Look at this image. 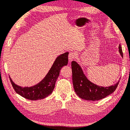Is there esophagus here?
I'll use <instances>...</instances> for the list:
<instances>
[{
	"instance_id": "34e87169",
	"label": "esophagus",
	"mask_w": 130,
	"mask_h": 130,
	"mask_svg": "<svg viewBox=\"0 0 130 130\" xmlns=\"http://www.w3.org/2000/svg\"><path fill=\"white\" fill-rule=\"evenodd\" d=\"M75 57V55L74 53H73V52H70L68 56V58H69V61L70 62L72 61L74 59Z\"/></svg>"
}]
</instances>
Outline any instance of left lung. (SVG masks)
<instances>
[{
	"label": "left lung",
	"mask_w": 130,
	"mask_h": 130,
	"mask_svg": "<svg viewBox=\"0 0 130 130\" xmlns=\"http://www.w3.org/2000/svg\"><path fill=\"white\" fill-rule=\"evenodd\" d=\"M119 52L123 57V52L121 45ZM72 79L75 92L81 99L86 100L96 101L105 98L116 90L119 82L114 85L107 87L99 86L91 82L83 74L80 67L74 61L72 62Z\"/></svg>",
	"instance_id": "1"
}]
</instances>
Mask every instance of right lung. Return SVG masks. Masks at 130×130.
I'll list each match as a JSON object with an SVG mask.
<instances>
[{
    "label": "right lung",
    "instance_id": "obj_1",
    "mask_svg": "<svg viewBox=\"0 0 130 130\" xmlns=\"http://www.w3.org/2000/svg\"><path fill=\"white\" fill-rule=\"evenodd\" d=\"M68 52H66L58 56L45 78L32 87H20L14 84L9 77L14 91L23 98L31 100H37L47 97L53 92L61 69L68 64Z\"/></svg>",
    "mask_w": 130,
    "mask_h": 130
}]
</instances>
